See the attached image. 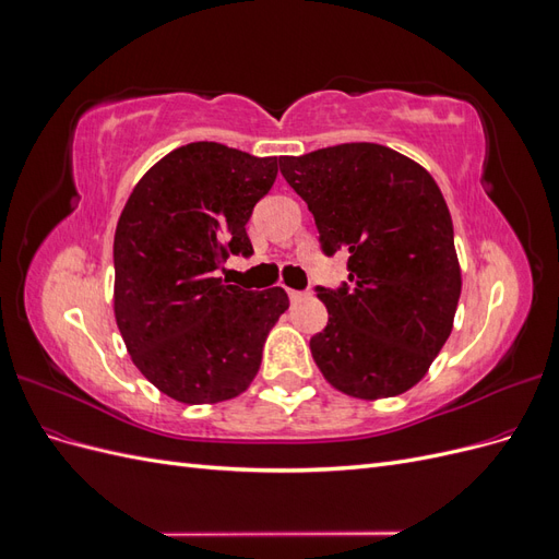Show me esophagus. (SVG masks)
Instances as JSON below:
<instances>
[{
    "label": "esophagus",
    "instance_id": "34e87169",
    "mask_svg": "<svg viewBox=\"0 0 559 559\" xmlns=\"http://www.w3.org/2000/svg\"><path fill=\"white\" fill-rule=\"evenodd\" d=\"M286 294H289V298H292V302H300L302 298H306L308 294L306 292H296V289H289V292H286Z\"/></svg>",
    "mask_w": 559,
    "mask_h": 559
}]
</instances>
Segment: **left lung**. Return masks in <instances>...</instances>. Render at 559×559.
Returning a JSON list of instances; mask_svg holds the SVG:
<instances>
[{
    "mask_svg": "<svg viewBox=\"0 0 559 559\" xmlns=\"http://www.w3.org/2000/svg\"><path fill=\"white\" fill-rule=\"evenodd\" d=\"M280 173L312 212L321 251H349L347 282L314 289L329 310L310 341L314 364L349 396L408 392L445 345L462 294L441 189L425 167L368 142L280 156Z\"/></svg>",
    "mask_w": 559,
    "mask_h": 559,
    "instance_id": "1",
    "label": "left lung"
}]
</instances>
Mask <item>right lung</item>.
I'll use <instances>...</instances> for the list:
<instances>
[{
    "instance_id": "1",
    "label": "right lung",
    "mask_w": 559,
    "mask_h": 559,
    "mask_svg": "<svg viewBox=\"0 0 559 559\" xmlns=\"http://www.w3.org/2000/svg\"><path fill=\"white\" fill-rule=\"evenodd\" d=\"M275 177V156L193 142L151 167L118 218V331L142 376L181 403L242 394L289 308L282 286L249 292L216 277L233 253H253L247 222Z\"/></svg>"
}]
</instances>
